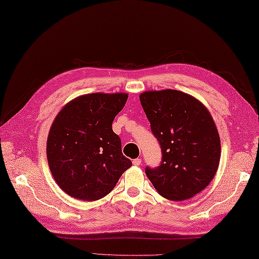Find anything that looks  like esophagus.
<instances>
[{
    "mask_svg": "<svg viewBox=\"0 0 259 259\" xmlns=\"http://www.w3.org/2000/svg\"><path fill=\"white\" fill-rule=\"evenodd\" d=\"M133 163L135 164V166H140V164H141V159L140 158L135 159V160L133 161Z\"/></svg>",
    "mask_w": 259,
    "mask_h": 259,
    "instance_id": "1",
    "label": "esophagus"
}]
</instances>
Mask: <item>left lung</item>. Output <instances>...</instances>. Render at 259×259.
I'll return each mask as SVG.
<instances>
[{
	"label": "left lung",
	"mask_w": 259,
	"mask_h": 259,
	"mask_svg": "<svg viewBox=\"0 0 259 259\" xmlns=\"http://www.w3.org/2000/svg\"><path fill=\"white\" fill-rule=\"evenodd\" d=\"M140 103L162 155L158 167H146L147 177L169 200L199 194L216 175L221 159V139L210 113L177 90L145 92Z\"/></svg>",
	"instance_id": "1"
}]
</instances>
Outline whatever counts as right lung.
<instances>
[{"mask_svg": "<svg viewBox=\"0 0 259 259\" xmlns=\"http://www.w3.org/2000/svg\"><path fill=\"white\" fill-rule=\"evenodd\" d=\"M125 93H91L70 101L54 119L47 142L49 167L60 188L76 199L107 196L133 166L112 122Z\"/></svg>", "mask_w": 259, "mask_h": 259, "instance_id": "1", "label": "right lung"}]
</instances>
